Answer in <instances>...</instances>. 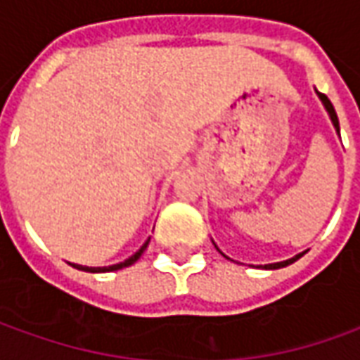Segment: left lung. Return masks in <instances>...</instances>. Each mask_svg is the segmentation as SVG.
<instances>
[{
  "mask_svg": "<svg viewBox=\"0 0 360 360\" xmlns=\"http://www.w3.org/2000/svg\"><path fill=\"white\" fill-rule=\"evenodd\" d=\"M316 94H317V98H319V101L323 103V108H326L327 115H329V119H331V123H333V127H335V131H337V135H339V119H337V113H335V108H333V103L327 100L326 94H319V91H317V90H316ZM213 245H215V243H213ZM215 249L219 251V247H217V245H215ZM219 252H221V251H219ZM221 255H223V252H221ZM304 255H306V251L298 252L296 257H292V259H288V260H280V262L264 264V269H266V270H274V269H282V266H288V264H292V262H296V260H298L300 257H304ZM223 257H225V259H229L227 255H223ZM229 260H231V259H229Z\"/></svg>",
  "mask_w": 360,
  "mask_h": 360,
  "instance_id": "left-lung-1",
  "label": "left lung"
}]
</instances>
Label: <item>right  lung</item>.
Wrapping results in <instances>:
<instances>
[{"label":"right lung","instance_id":"1","mask_svg":"<svg viewBox=\"0 0 360 360\" xmlns=\"http://www.w3.org/2000/svg\"><path fill=\"white\" fill-rule=\"evenodd\" d=\"M148 241H150V237H148L147 241L143 243V247L139 249L135 255H131L129 259H125L123 262H117V264H111V266H82V264H74V269H78V270H84V272H113V270H121V269H125V266H131V264H135L139 259H141V255L145 252V249H147V245Z\"/></svg>","mask_w":360,"mask_h":360}]
</instances>
